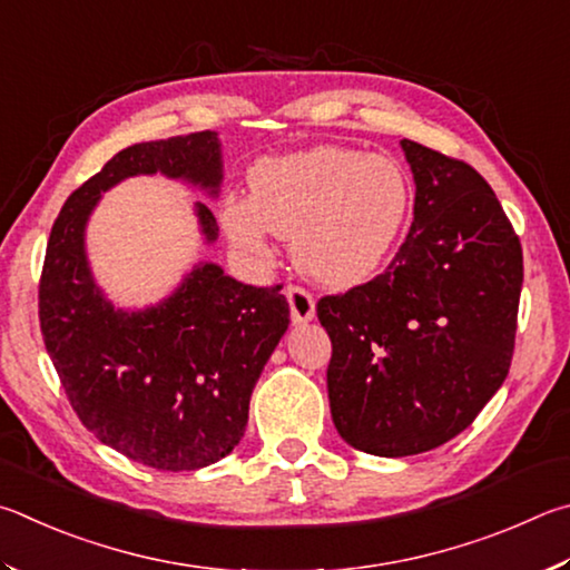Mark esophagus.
Returning a JSON list of instances; mask_svg holds the SVG:
<instances>
[{
  "instance_id": "esophagus-1",
  "label": "esophagus",
  "mask_w": 570,
  "mask_h": 570,
  "mask_svg": "<svg viewBox=\"0 0 570 570\" xmlns=\"http://www.w3.org/2000/svg\"><path fill=\"white\" fill-rule=\"evenodd\" d=\"M287 295V303H291V315H293V323L295 325H303V323H311L315 317V301L313 295L303 291V287L291 285L285 291Z\"/></svg>"
}]
</instances>
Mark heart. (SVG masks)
Segmentation results:
<instances>
[{
  "mask_svg": "<svg viewBox=\"0 0 570 570\" xmlns=\"http://www.w3.org/2000/svg\"><path fill=\"white\" fill-rule=\"evenodd\" d=\"M249 179L253 197L223 205L233 243L263 253L269 233L293 237L297 267L335 291L383 267L413 205L411 179L393 157L341 145L259 159Z\"/></svg>",
  "mask_w": 570,
  "mask_h": 570,
  "instance_id": "b5f03b06",
  "label": "heart"
}]
</instances>
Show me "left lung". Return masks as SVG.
<instances>
[{"label":"left lung","instance_id":"obj_1","mask_svg":"<svg viewBox=\"0 0 570 570\" xmlns=\"http://www.w3.org/2000/svg\"><path fill=\"white\" fill-rule=\"evenodd\" d=\"M401 147L411 233L383 275L317 303L333 423L381 458L433 451L475 421L511 367L523 287V249L491 185L461 159Z\"/></svg>","mask_w":570,"mask_h":570}]
</instances>
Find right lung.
I'll return each instance as SVG.
<instances>
[{
	"label": "right lung",
	"mask_w": 570,
	"mask_h": 570,
	"mask_svg": "<svg viewBox=\"0 0 570 570\" xmlns=\"http://www.w3.org/2000/svg\"><path fill=\"white\" fill-rule=\"evenodd\" d=\"M165 175L217 197V132L139 142L75 189L55 219L39 279V325L69 405L99 443L157 471H197L233 453L245 435L249 395L285 335L283 285L253 287L217 263H197L173 293L122 311L95 283L85 233L107 189ZM205 243L217 219L195 203Z\"/></svg>",
	"instance_id": "right-lung-1"
}]
</instances>
